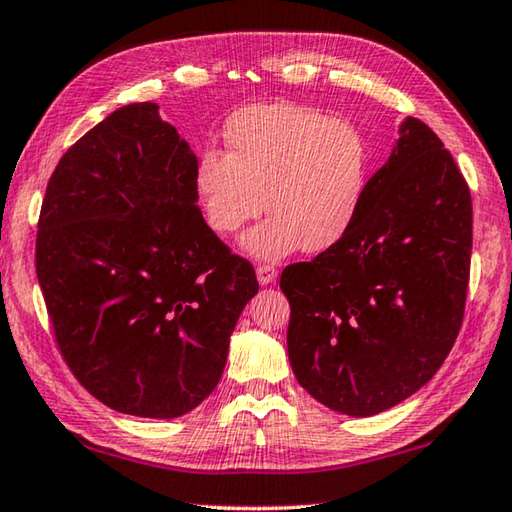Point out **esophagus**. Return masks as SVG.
<instances>
[{
  "mask_svg": "<svg viewBox=\"0 0 512 512\" xmlns=\"http://www.w3.org/2000/svg\"><path fill=\"white\" fill-rule=\"evenodd\" d=\"M256 278L260 285H272L278 278V269L272 265H260V267H256Z\"/></svg>",
  "mask_w": 512,
  "mask_h": 512,
  "instance_id": "obj_1",
  "label": "esophagus"
}]
</instances>
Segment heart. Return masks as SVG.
<instances>
[{
	"mask_svg": "<svg viewBox=\"0 0 512 512\" xmlns=\"http://www.w3.org/2000/svg\"><path fill=\"white\" fill-rule=\"evenodd\" d=\"M225 144L227 153H200L196 194L220 236L269 211L243 238L249 256L323 252L352 227L368 191L370 149L350 122L301 104H254L231 115Z\"/></svg>",
	"mask_w": 512,
	"mask_h": 512,
	"instance_id": "1",
	"label": "heart"
}]
</instances>
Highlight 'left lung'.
<instances>
[{"label":"left lung","instance_id":"1","mask_svg":"<svg viewBox=\"0 0 512 512\" xmlns=\"http://www.w3.org/2000/svg\"><path fill=\"white\" fill-rule=\"evenodd\" d=\"M472 200L450 151L406 118L339 243L283 269L298 383L334 412L372 417L423 388L464 318Z\"/></svg>","mask_w":512,"mask_h":512}]
</instances>
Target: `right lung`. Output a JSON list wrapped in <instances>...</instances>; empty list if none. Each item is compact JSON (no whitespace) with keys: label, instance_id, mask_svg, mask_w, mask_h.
Wrapping results in <instances>:
<instances>
[{"label":"right lung","instance_id":"1","mask_svg":"<svg viewBox=\"0 0 512 512\" xmlns=\"http://www.w3.org/2000/svg\"><path fill=\"white\" fill-rule=\"evenodd\" d=\"M196 165L158 104L133 102L64 153L42 202L35 267L57 345L95 399L133 417L200 406L258 292L202 218Z\"/></svg>","mask_w":512,"mask_h":512}]
</instances>
